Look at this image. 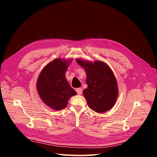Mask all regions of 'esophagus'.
<instances>
[{
    "label": "esophagus",
    "instance_id": "34e87169",
    "mask_svg": "<svg viewBox=\"0 0 157 157\" xmlns=\"http://www.w3.org/2000/svg\"><path fill=\"white\" fill-rule=\"evenodd\" d=\"M75 90H76V92L78 93V94H82V88H78L75 89Z\"/></svg>",
    "mask_w": 157,
    "mask_h": 157
}]
</instances>
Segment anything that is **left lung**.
Returning <instances> with one entry per match:
<instances>
[{
  "mask_svg": "<svg viewBox=\"0 0 157 157\" xmlns=\"http://www.w3.org/2000/svg\"><path fill=\"white\" fill-rule=\"evenodd\" d=\"M87 73L88 87L83 90V95L89 108L98 113H103L112 108L118 95L117 83L112 70L102 61L94 63L77 60Z\"/></svg>",
  "mask_w": 157,
  "mask_h": 157,
  "instance_id": "left-lung-1",
  "label": "left lung"
}]
</instances>
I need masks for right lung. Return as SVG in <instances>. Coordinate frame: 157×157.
Listing matches in <instances>:
<instances>
[{
  "mask_svg": "<svg viewBox=\"0 0 157 157\" xmlns=\"http://www.w3.org/2000/svg\"><path fill=\"white\" fill-rule=\"evenodd\" d=\"M67 60L57 59L45 66L37 82V90L43 102L55 110L67 107L68 101L76 92L65 78L68 68Z\"/></svg>",
  "mask_w": 157,
  "mask_h": 157,
  "instance_id": "add662e5",
  "label": "right lung"
}]
</instances>
